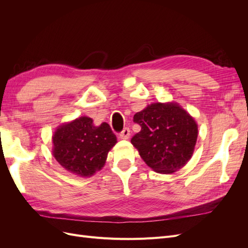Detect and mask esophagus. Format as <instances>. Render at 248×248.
Listing matches in <instances>:
<instances>
[{
	"label": "esophagus",
	"mask_w": 248,
	"mask_h": 248,
	"mask_svg": "<svg viewBox=\"0 0 248 248\" xmlns=\"http://www.w3.org/2000/svg\"><path fill=\"white\" fill-rule=\"evenodd\" d=\"M119 137L121 140H128L130 137V129L129 128H124L121 133L119 134Z\"/></svg>",
	"instance_id": "34e87169"
}]
</instances>
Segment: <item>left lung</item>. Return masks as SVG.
<instances>
[{"instance_id": "obj_1", "label": "left lung", "mask_w": 248, "mask_h": 248, "mask_svg": "<svg viewBox=\"0 0 248 248\" xmlns=\"http://www.w3.org/2000/svg\"><path fill=\"white\" fill-rule=\"evenodd\" d=\"M140 126L131 144L147 166L161 174H171L187 163L198 139L194 119L177 103H152L137 112Z\"/></svg>"}]
</instances>
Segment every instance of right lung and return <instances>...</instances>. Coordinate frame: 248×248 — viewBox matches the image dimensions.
<instances>
[{
    "mask_svg": "<svg viewBox=\"0 0 248 248\" xmlns=\"http://www.w3.org/2000/svg\"><path fill=\"white\" fill-rule=\"evenodd\" d=\"M52 142V154L65 170L80 177H91L103 168L117 138L108 123L94 126L91 118L80 117L60 126Z\"/></svg>",
    "mask_w": 248,
    "mask_h": 248,
    "instance_id": "1",
    "label": "right lung"
}]
</instances>
